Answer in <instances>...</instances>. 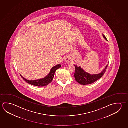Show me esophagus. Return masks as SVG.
I'll list each match as a JSON object with an SVG mask.
<instances>
[{"instance_id": "34e87169", "label": "esophagus", "mask_w": 128, "mask_h": 128, "mask_svg": "<svg viewBox=\"0 0 128 128\" xmlns=\"http://www.w3.org/2000/svg\"><path fill=\"white\" fill-rule=\"evenodd\" d=\"M65 61L66 62V63L70 64V63H72V61L70 59L68 58H66L65 59Z\"/></svg>"}]
</instances>
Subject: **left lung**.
<instances>
[{
    "label": "left lung",
    "instance_id": "8db88e82",
    "mask_svg": "<svg viewBox=\"0 0 128 128\" xmlns=\"http://www.w3.org/2000/svg\"><path fill=\"white\" fill-rule=\"evenodd\" d=\"M102 36L106 40L108 41L107 38H106L105 36L103 34H102ZM108 65V64L106 65L105 69L103 70L101 73L98 74H89L85 72L82 68H81L80 66L78 67L77 66L74 65V66L76 68V70L74 74L76 80L82 85H87L92 84L95 81L98 80L99 78H101L103 76L105 73L106 69H107Z\"/></svg>",
    "mask_w": 128,
    "mask_h": 128
}]
</instances>
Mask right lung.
Masks as SVG:
<instances>
[{
    "instance_id": "right-lung-1",
    "label": "right lung",
    "mask_w": 128,
    "mask_h": 128,
    "mask_svg": "<svg viewBox=\"0 0 128 128\" xmlns=\"http://www.w3.org/2000/svg\"><path fill=\"white\" fill-rule=\"evenodd\" d=\"M61 67V65L60 64H58V65H56L55 66H54L48 74L47 76L44 78H41L40 80H28L24 78L22 76L20 75V76L26 82V83H28L30 84L34 85L36 86H38V87L45 86L52 82L54 77L55 72L57 70Z\"/></svg>"
}]
</instances>
